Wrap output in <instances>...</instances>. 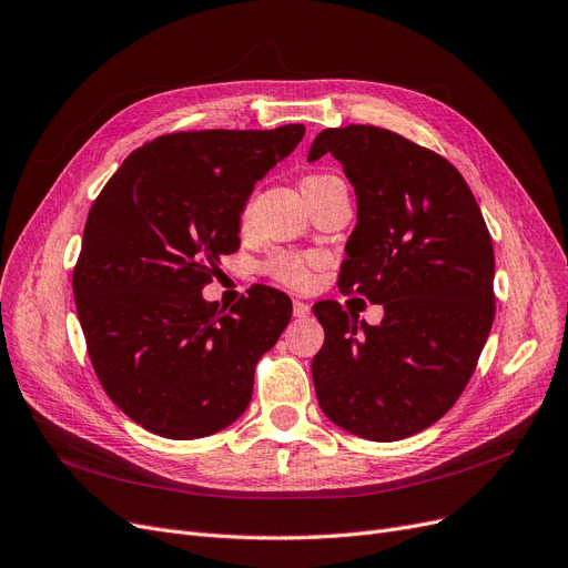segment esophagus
<instances>
[{
  "label": "esophagus",
  "mask_w": 568,
  "mask_h": 568,
  "mask_svg": "<svg viewBox=\"0 0 568 568\" xmlns=\"http://www.w3.org/2000/svg\"><path fill=\"white\" fill-rule=\"evenodd\" d=\"M310 312H312V307H310V303H305V301H293V316H298V320H305V316H310Z\"/></svg>",
  "instance_id": "34e87169"
}]
</instances>
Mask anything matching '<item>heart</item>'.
Returning <instances> with one entry per match:
<instances>
[{"instance_id":"obj_1","label":"heart","mask_w":568,"mask_h":568,"mask_svg":"<svg viewBox=\"0 0 568 568\" xmlns=\"http://www.w3.org/2000/svg\"><path fill=\"white\" fill-rule=\"evenodd\" d=\"M320 179H326L322 174H314V176H307L303 179V184H312V181H320ZM248 216V207L244 210V219ZM263 270L267 272L270 277H275L277 282L282 284H288L293 288H305L310 286L312 282V275H310V261L305 256H298V254H288V252H280L275 256H270L263 265Z\"/></svg>"}]
</instances>
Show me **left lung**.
Segmentation results:
<instances>
[{"mask_svg":"<svg viewBox=\"0 0 568 568\" xmlns=\"http://www.w3.org/2000/svg\"><path fill=\"white\" fill-rule=\"evenodd\" d=\"M331 153L356 191V229L339 288L384 307L358 324L335 301L314 305L326 339L312 361L324 415L392 443L438 422L478 366L494 322V246L459 170L375 125L328 128L307 161Z\"/></svg>","mask_w":568,"mask_h":568,"instance_id":"obj_1","label":"left lung"}]
</instances>
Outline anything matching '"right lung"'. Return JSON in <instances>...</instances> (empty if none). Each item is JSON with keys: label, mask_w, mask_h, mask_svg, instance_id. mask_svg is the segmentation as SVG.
Segmentation results:
<instances>
[{"label": "right lung", "mask_w": 568, "mask_h": 568, "mask_svg": "<svg viewBox=\"0 0 568 568\" xmlns=\"http://www.w3.org/2000/svg\"><path fill=\"white\" fill-rule=\"evenodd\" d=\"M303 134L301 123L163 134L125 158L88 212L72 277L88 356L106 396L155 436H212L252 400L291 301L258 284L225 310L202 288L240 248L254 184Z\"/></svg>", "instance_id": "add662e5"}]
</instances>
